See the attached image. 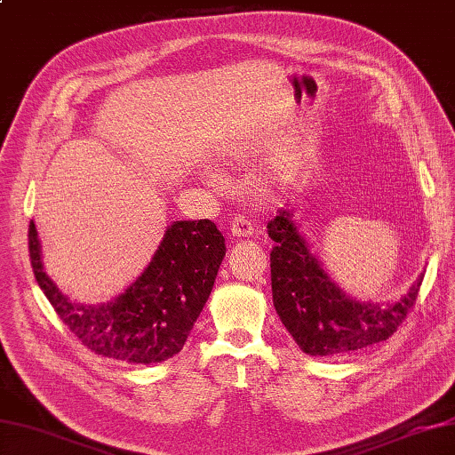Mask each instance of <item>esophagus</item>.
<instances>
[{
  "label": "esophagus",
  "mask_w": 455,
  "mask_h": 455,
  "mask_svg": "<svg viewBox=\"0 0 455 455\" xmlns=\"http://www.w3.org/2000/svg\"><path fill=\"white\" fill-rule=\"evenodd\" d=\"M230 235L235 238H246L254 235V227L246 217H235L230 220Z\"/></svg>",
  "instance_id": "esophagus-1"
}]
</instances>
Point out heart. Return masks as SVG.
Returning a JSON list of instances; mask_svg holds the SVG:
<instances>
[{
  "label": "heart",
  "instance_id": "heart-1",
  "mask_svg": "<svg viewBox=\"0 0 455 455\" xmlns=\"http://www.w3.org/2000/svg\"><path fill=\"white\" fill-rule=\"evenodd\" d=\"M211 180H217V176H212V178H211Z\"/></svg>",
  "mask_w": 455,
  "mask_h": 455
}]
</instances>
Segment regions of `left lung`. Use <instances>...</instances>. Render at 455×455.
Instances as JSON below:
<instances>
[{
	"label": "left lung",
	"mask_w": 455,
	"mask_h": 455,
	"mask_svg": "<svg viewBox=\"0 0 455 455\" xmlns=\"http://www.w3.org/2000/svg\"><path fill=\"white\" fill-rule=\"evenodd\" d=\"M274 307L308 355H347L397 332L417 301L422 275L397 303H362L346 295L323 269L287 209L267 222Z\"/></svg>",
	"instance_id": "1"
}]
</instances>
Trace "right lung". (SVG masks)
<instances>
[{"mask_svg":"<svg viewBox=\"0 0 455 455\" xmlns=\"http://www.w3.org/2000/svg\"><path fill=\"white\" fill-rule=\"evenodd\" d=\"M225 236L209 219L176 220L144 272L109 303L80 305L46 275L35 222L28 256L38 287L60 321L92 352L124 363H160L176 355L211 295L225 258Z\"/></svg>","mask_w":455,"mask_h":455,"instance_id":"obj_1","label":"right lung"}]
</instances>
